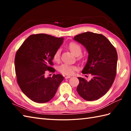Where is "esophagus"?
<instances>
[{
  "mask_svg": "<svg viewBox=\"0 0 131 131\" xmlns=\"http://www.w3.org/2000/svg\"><path fill=\"white\" fill-rule=\"evenodd\" d=\"M71 78L70 76H66V77H65V79H69V78Z\"/></svg>",
  "mask_w": 131,
  "mask_h": 131,
  "instance_id": "1",
  "label": "esophagus"
}]
</instances>
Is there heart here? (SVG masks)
Segmentation results:
<instances>
[{
    "label": "heart",
    "mask_w": 131,
    "mask_h": 131,
    "mask_svg": "<svg viewBox=\"0 0 131 131\" xmlns=\"http://www.w3.org/2000/svg\"><path fill=\"white\" fill-rule=\"evenodd\" d=\"M69 48L70 49L71 52L75 56H79V60H83L84 57L82 55L80 54L82 53V47L79 44L75 42H71L69 44ZM60 49H58L54 53L53 60L56 62H58L60 60ZM58 70L61 74L66 75H70L73 74L74 71L77 70V67L75 65H69V64L67 63H63L58 67Z\"/></svg>",
    "instance_id": "b5f03b06"
}]
</instances>
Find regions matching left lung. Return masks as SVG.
Returning a JSON list of instances; mask_svg holds the SVG:
<instances>
[{
	"label": "left lung",
	"instance_id": "1",
	"mask_svg": "<svg viewBox=\"0 0 131 131\" xmlns=\"http://www.w3.org/2000/svg\"><path fill=\"white\" fill-rule=\"evenodd\" d=\"M74 39L84 46L89 53L83 74H90V81L78 78L77 90L87 101L101 98L112 87L116 77L118 54L116 49L104 35L85 32L75 36Z\"/></svg>",
	"mask_w": 131,
	"mask_h": 131
}]
</instances>
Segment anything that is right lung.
<instances>
[{
    "instance_id": "obj_1",
    "label": "right lung",
    "mask_w": 131,
    "mask_h": 131,
    "mask_svg": "<svg viewBox=\"0 0 131 131\" xmlns=\"http://www.w3.org/2000/svg\"><path fill=\"white\" fill-rule=\"evenodd\" d=\"M63 38L38 34L31 35L16 52L15 65L17 82L32 101L46 103L55 95L63 79L61 74L45 77L47 71L54 73L53 55L63 42Z\"/></svg>"
}]
</instances>
